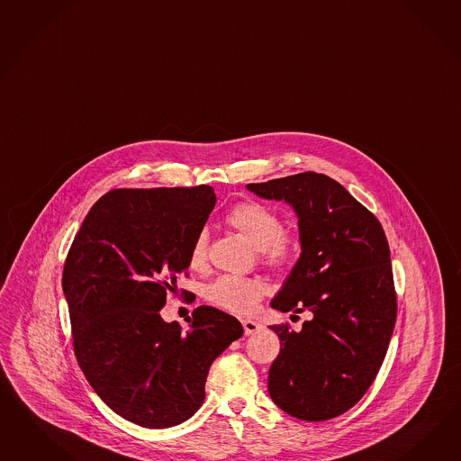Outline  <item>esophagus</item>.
Listing matches in <instances>:
<instances>
[{"instance_id":"obj_1","label":"esophagus","mask_w":461,"mask_h":461,"mask_svg":"<svg viewBox=\"0 0 461 461\" xmlns=\"http://www.w3.org/2000/svg\"><path fill=\"white\" fill-rule=\"evenodd\" d=\"M243 329H245V334H247V336H251V334H255V332L262 330L263 325L260 324V322H257V321L245 319V321H243Z\"/></svg>"}]
</instances>
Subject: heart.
Returning a JSON list of instances; mask_svg holds the SVG:
<instances>
[{
	"mask_svg": "<svg viewBox=\"0 0 461 461\" xmlns=\"http://www.w3.org/2000/svg\"><path fill=\"white\" fill-rule=\"evenodd\" d=\"M224 223L249 240L257 249L258 260L275 268L285 270L299 260L302 253V237L294 228H285L280 212L255 199H247L235 204L224 216ZM210 235L201 230L193 240L187 263L193 270H204L208 265ZM267 285L258 276L221 275L206 286V300L240 315L255 311L258 302L265 297Z\"/></svg>",
	"mask_w": 461,
	"mask_h": 461,
	"instance_id": "1",
	"label": "heart"
}]
</instances>
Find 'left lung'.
Instances as JSON below:
<instances>
[{
	"instance_id": "left-lung-1",
	"label": "left lung",
	"mask_w": 461,
	"mask_h": 461,
	"mask_svg": "<svg viewBox=\"0 0 461 461\" xmlns=\"http://www.w3.org/2000/svg\"><path fill=\"white\" fill-rule=\"evenodd\" d=\"M247 187L260 198L284 199L299 214L302 255L272 307L311 312L297 332L286 322L270 327L282 348L268 393L294 418L332 420L371 387L396 324L384 230L329 176L307 171Z\"/></svg>"
}]
</instances>
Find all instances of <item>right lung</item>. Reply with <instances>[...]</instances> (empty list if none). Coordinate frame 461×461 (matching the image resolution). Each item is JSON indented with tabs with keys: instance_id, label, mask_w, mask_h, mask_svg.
<instances>
[{
	"instance_id": "right-lung-1",
	"label": "right lung",
	"mask_w": 461,
	"mask_h": 461,
	"mask_svg": "<svg viewBox=\"0 0 461 461\" xmlns=\"http://www.w3.org/2000/svg\"><path fill=\"white\" fill-rule=\"evenodd\" d=\"M214 203L206 185L113 189L63 265L77 362L111 410L144 428L191 418L212 361L243 336L233 315L208 305L193 311L186 334L159 313Z\"/></svg>"
}]
</instances>
